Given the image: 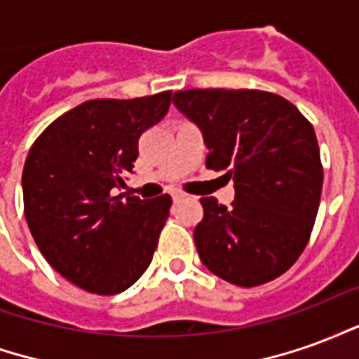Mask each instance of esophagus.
Here are the masks:
<instances>
[{
    "mask_svg": "<svg viewBox=\"0 0 359 359\" xmlns=\"http://www.w3.org/2000/svg\"><path fill=\"white\" fill-rule=\"evenodd\" d=\"M184 198H187V194L180 192V190H175V192H172V200H175V202H180V200H184Z\"/></svg>",
    "mask_w": 359,
    "mask_h": 359,
    "instance_id": "34e87169",
    "label": "esophagus"
}]
</instances>
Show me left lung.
<instances>
[{"instance_id":"obj_1","label":"left lung","mask_w":359,"mask_h":359,"mask_svg":"<svg viewBox=\"0 0 359 359\" xmlns=\"http://www.w3.org/2000/svg\"><path fill=\"white\" fill-rule=\"evenodd\" d=\"M172 103L202 128L205 167L234 180L233 208L200 198L194 241L203 265L244 288L280 277L308 246L321 200L323 165L311 123L264 90H180Z\"/></svg>"}]
</instances>
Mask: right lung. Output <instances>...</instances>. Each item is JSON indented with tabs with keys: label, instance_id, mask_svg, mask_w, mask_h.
I'll use <instances>...</instances> for the list:
<instances>
[{
	"label": "right lung",
	"instance_id": "1",
	"mask_svg": "<svg viewBox=\"0 0 359 359\" xmlns=\"http://www.w3.org/2000/svg\"><path fill=\"white\" fill-rule=\"evenodd\" d=\"M171 90L90 100L43 130L22 169L25 217L48 264L82 290L113 296L148 269L171 196L115 194L133 172L142 133L165 117Z\"/></svg>",
	"mask_w": 359,
	"mask_h": 359
}]
</instances>
